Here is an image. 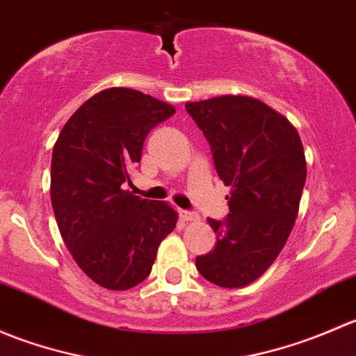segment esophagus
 <instances>
[{
  "label": "esophagus",
  "instance_id": "34e87169",
  "mask_svg": "<svg viewBox=\"0 0 356 356\" xmlns=\"http://www.w3.org/2000/svg\"><path fill=\"white\" fill-rule=\"evenodd\" d=\"M179 217H181L184 222H198L200 220V215H196L195 211H189V210H179Z\"/></svg>",
  "mask_w": 356,
  "mask_h": 356
}]
</instances>
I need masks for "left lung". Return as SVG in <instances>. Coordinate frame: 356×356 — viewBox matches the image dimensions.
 <instances>
[{
    "label": "left lung",
    "instance_id": "1",
    "mask_svg": "<svg viewBox=\"0 0 356 356\" xmlns=\"http://www.w3.org/2000/svg\"><path fill=\"white\" fill-rule=\"evenodd\" d=\"M186 110L231 186L229 215L208 218L217 243L196 257V268L220 288H243L274 264L293 231L307 181L303 145L288 118L250 96H217Z\"/></svg>",
    "mask_w": 356,
    "mask_h": 356
}]
</instances>
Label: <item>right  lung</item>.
I'll return each mask as SVG.
<instances>
[{
    "label": "right lung",
    "mask_w": 356,
    "mask_h": 356,
    "mask_svg": "<svg viewBox=\"0 0 356 356\" xmlns=\"http://www.w3.org/2000/svg\"><path fill=\"white\" fill-rule=\"evenodd\" d=\"M175 113L168 103L129 88L89 98L63 125L53 148L51 204L75 264L102 288L145 281L177 213L165 201L124 191L146 136Z\"/></svg>",
    "instance_id": "add662e5"
}]
</instances>
